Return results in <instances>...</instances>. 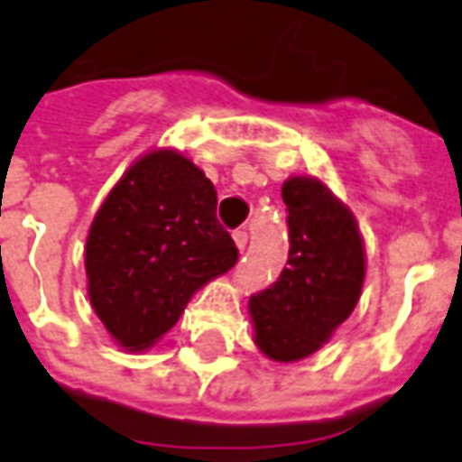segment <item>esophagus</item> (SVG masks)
<instances>
[{"label": "esophagus", "mask_w": 462, "mask_h": 462, "mask_svg": "<svg viewBox=\"0 0 462 462\" xmlns=\"http://www.w3.org/2000/svg\"><path fill=\"white\" fill-rule=\"evenodd\" d=\"M232 239H235V245H237L239 252H245V246H246V232L245 230H235L232 232Z\"/></svg>", "instance_id": "34e87169"}]
</instances>
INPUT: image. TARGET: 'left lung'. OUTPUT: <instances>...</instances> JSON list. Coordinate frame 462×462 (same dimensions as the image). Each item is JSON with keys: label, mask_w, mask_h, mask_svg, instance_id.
<instances>
[{"label": "left lung", "mask_w": 462, "mask_h": 462, "mask_svg": "<svg viewBox=\"0 0 462 462\" xmlns=\"http://www.w3.org/2000/svg\"><path fill=\"white\" fill-rule=\"evenodd\" d=\"M288 210V266L249 298L254 344L278 364L308 358L329 341L361 298L364 237L356 217L315 176H291L281 189Z\"/></svg>", "instance_id": "8db88e82"}]
</instances>
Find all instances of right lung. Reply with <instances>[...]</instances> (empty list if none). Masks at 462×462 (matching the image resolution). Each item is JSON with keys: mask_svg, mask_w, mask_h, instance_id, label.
<instances>
[{"mask_svg": "<svg viewBox=\"0 0 462 462\" xmlns=\"http://www.w3.org/2000/svg\"><path fill=\"white\" fill-rule=\"evenodd\" d=\"M213 181L176 150L133 162L94 216L84 246L98 319L128 351L152 346L208 281L237 263L216 217Z\"/></svg>", "mask_w": 462, "mask_h": 462, "instance_id": "1", "label": "right lung"}]
</instances>
